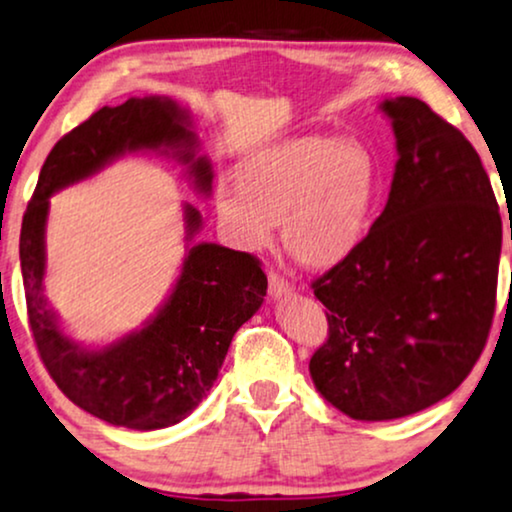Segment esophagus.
<instances>
[{"label":"esophagus","mask_w":512,"mask_h":512,"mask_svg":"<svg viewBox=\"0 0 512 512\" xmlns=\"http://www.w3.org/2000/svg\"><path fill=\"white\" fill-rule=\"evenodd\" d=\"M268 294H270V299H285V296L292 294V285H289L285 277H280L277 273H273V270H270Z\"/></svg>","instance_id":"1"}]
</instances>
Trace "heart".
<instances>
[{"mask_svg":"<svg viewBox=\"0 0 512 512\" xmlns=\"http://www.w3.org/2000/svg\"><path fill=\"white\" fill-rule=\"evenodd\" d=\"M377 192L380 170L365 144L292 135L244 156L239 185L216 189V213L244 249L268 246L282 223L289 254L301 266L327 270L363 244Z\"/></svg>","mask_w":512,"mask_h":512,"instance_id":"1","label":"heart"}]
</instances>
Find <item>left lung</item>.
<instances>
[{"mask_svg": "<svg viewBox=\"0 0 512 512\" xmlns=\"http://www.w3.org/2000/svg\"><path fill=\"white\" fill-rule=\"evenodd\" d=\"M396 137L382 216L346 261L313 282L327 342L320 396L353 420H396L446 399L470 375L496 308L501 213L463 132L415 97L384 99Z\"/></svg>", "mask_w": 512, "mask_h": 512, "instance_id": "left-lung-1", "label": "left lung"}]
</instances>
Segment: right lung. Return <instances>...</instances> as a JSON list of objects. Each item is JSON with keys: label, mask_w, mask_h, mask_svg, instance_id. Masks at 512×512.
Segmentation results:
<instances>
[{"label": "right lung", "mask_w": 512, "mask_h": 512, "mask_svg": "<svg viewBox=\"0 0 512 512\" xmlns=\"http://www.w3.org/2000/svg\"><path fill=\"white\" fill-rule=\"evenodd\" d=\"M137 151L173 156L197 192L211 194L213 168L199 156L187 109L159 94L104 106L61 137L44 161L21 225V273L30 330L56 387L94 418L151 432L178 425L199 406L235 332L261 308L268 277L251 254L211 242L192 244L201 213L182 204L185 258L159 311L140 330L97 349L68 337L44 296L49 197Z\"/></svg>", "instance_id": "add662e5"}]
</instances>
